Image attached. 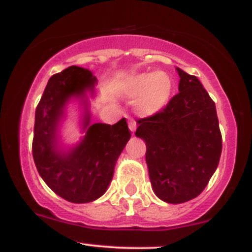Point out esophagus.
<instances>
[{
	"label": "esophagus",
	"instance_id": "1",
	"mask_svg": "<svg viewBox=\"0 0 252 252\" xmlns=\"http://www.w3.org/2000/svg\"><path fill=\"white\" fill-rule=\"evenodd\" d=\"M129 129H130V131H131L132 134H134L135 130H136V122H135L134 120H131V118H130V120H129Z\"/></svg>",
	"mask_w": 252,
	"mask_h": 252
}]
</instances>
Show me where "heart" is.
<instances>
[{"mask_svg": "<svg viewBox=\"0 0 252 252\" xmlns=\"http://www.w3.org/2000/svg\"><path fill=\"white\" fill-rule=\"evenodd\" d=\"M121 91L124 97L136 99V111L141 116H153L166 108L173 91V82L166 72L141 73L126 78Z\"/></svg>", "mask_w": 252, "mask_h": 252, "instance_id": "1", "label": "heart"}]
</instances>
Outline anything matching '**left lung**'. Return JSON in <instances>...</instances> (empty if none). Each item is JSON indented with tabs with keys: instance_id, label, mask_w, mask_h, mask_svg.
Instances as JSON below:
<instances>
[{
	"instance_id": "1",
	"label": "left lung",
	"mask_w": 252,
	"mask_h": 252,
	"mask_svg": "<svg viewBox=\"0 0 252 252\" xmlns=\"http://www.w3.org/2000/svg\"><path fill=\"white\" fill-rule=\"evenodd\" d=\"M179 94L158 114L138 120L154 193L168 204L194 199L218 167L221 134L216 104L195 76L176 67Z\"/></svg>"
}]
</instances>
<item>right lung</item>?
Wrapping results in <instances>:
<instances>
[{
	"mask_svg": "<svg viewBox=\"0 0 252 252\" xmlns=\"http://www.w3.org/2000/svg\"><path fill=\"white\" fill-rule=\"evenodd\" d=\"M97 79L89 70L70 66L50 78L35 110L33 158L36 169L50 189L74 204L102 196L112 180L118 156L131 137L126 118L114 126L91 124L86 94L94 96ZM71 97L84 106L86 136L67 151L59 146V126Z\"/></svg>",
	"mask_w": 252,
	"mask_h": 252,
	"instance_id": "right-lung-1",
	"label": "right lung"
}]
</instances>
